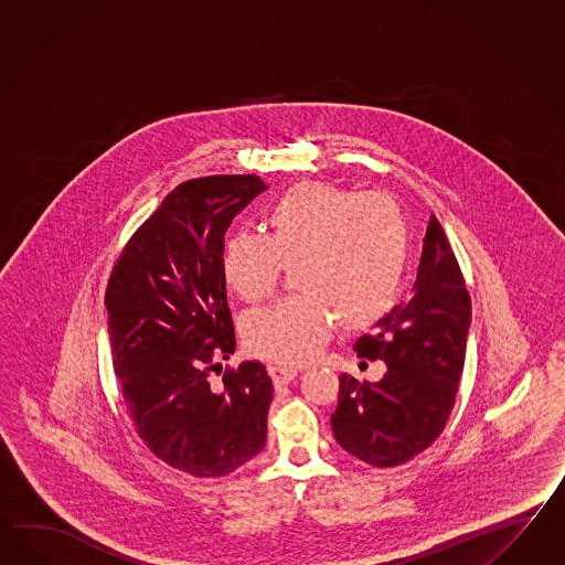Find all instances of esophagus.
<instances>
[{
	"mask_svg": "<svg viewBox=\"0 0 565 565\" xmlns=\"http://www.w3.org/2000/svg\"><path fill=\"white\" fill-rule=\"evenodd\" d=\"M267 373L271 375L274 384L284 385L289 384L298 375V370L296 367H286V365H267Z\"/></svg>",
	"mask_w": 565,
	"mask_h": 565,
	"instance_id": "esophagus-1",
	"label": "esophagus"
}]
</instances>
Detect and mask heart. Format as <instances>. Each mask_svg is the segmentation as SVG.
Segmentation results:
<instances>
[{
	"label": "heart",
	"instance_id": "1",
	"mask_svg": "<svg viewBox=\"0 0 565 565\" xmlns=\"http://www.w3.org/2000/svg\"><path fill=\"white\" fill-rule=\"evenodd\" d=\"M265 228V236L234 233L222 250V276L247 303L269 298L284 267L294 265L300 294L245 322V343L257 358L306 363L329 339L332 318L344 331H363L398 300L408 231L384 193L302 181L267 207Z\"/></svg>",
	"mask_w": 565,
	"mask_h": 565
}]
</instances>
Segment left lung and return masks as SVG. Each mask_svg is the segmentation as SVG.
Returning a JSON list of instances; mask_svg holds the SVG:
<instances>
[{
	"label": "left lung",
	"mask_w": 565,
	"mask_h": 565,
	"mask_svg": "<svg viewBox=\"0 0 565 565\" xmlns=\"http://www.w3.org/2000/svg\"><path fill=\"white\" fill-rule=\"evenodd\" d=\"M471 298L437 216H430L413 300L392 308L355 344L358 358L387 365L375 384L339 377L332 435L375 468L406 463L439 439L466 363Z\"/></svg>",
	"instance_id": "1"
}]
</instances>
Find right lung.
Listing matches in <instances>:
<instances>
[{"label": "right lung", "mask_w": 565, "mask_h": 565, "mask_svg": "<svg viewBox=\"0 0 565 565\" xmlns=\"http://www.w3.org/2000/svg\"><path fill=\"white\" fill-rule=\"evenodd\" d=\"M265 190L259 175L183 181L128 238L106 288L126 413L154 457L195 478L231 473L267 440L274 385L263 363L226 365L210 382L234 351L224 233Z\"/></svg>", "instance_id": "right-lung-1"}]
</instances>
